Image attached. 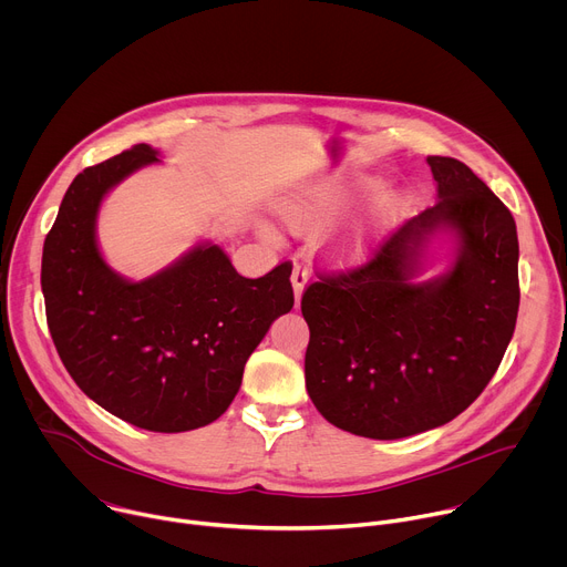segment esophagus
Wrapping results in <instances>:
<instances>
[{"label":"esophagus","mask_w":567,"mask_h":567,"mask_svg":"<svg viewBox=\"0 0 567 567\" xmlns=\"http://www.w3.org/2000/svg\"><path fill=\"white\" fill-rule=\"evenodd\" d=\"M307 280H309L307 269H302L300 265H296V267H293V271H291V285H293L296 302H300V296H302V291H305V287H307Z\"/></svg>","instance_id":"1"}]
</instances>
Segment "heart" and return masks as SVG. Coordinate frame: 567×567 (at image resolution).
I'll use <instances>...</instances> for the list:
<instances>
[{"label":"heart","mask_w":567,"mask_h":567,"mask_svg":"<svg viewBox=\"0 0 567 567\" xmlns=\"http://www.w3.org/2000/svg\"><path fill=\"white\" fill-rule=\"evenodd\" d=\"M377 188V179L350 177V175H326L300 184L293 193H289L282 204V217L296 233H313L330 224L334 217L346 213L357 199L370 195ZM409 199L403 193H388L377 202L370 221H365L348 241L339 249L341 258L357 260L365 254L368 239L385 224L396 219L406 210Z\"/></svg>","instance_id":"heart-1"}]
</instances>
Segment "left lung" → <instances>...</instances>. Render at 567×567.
Returning <instances> with one entry per match:
<instances>
[{"label": "left lung", "instance_id": "left-lung-1", "mask_svg": "<svg viewBox=\"0 0 567 567\" xmlns=\"http://www.w3.org/2000/svg\"><path fill=\"white\" fill-rule=\"evenodd\" d=\"M437 204L394 230L368 262L318 274L300 300L305 385L337 429L399 440L455 420L496 374L514 337L518 235L509 208L451 156H429ZM451 227L444 276L415 284L430 235Z\"/></svg>", "mask_w": 567, "mask_h": 567}]
</instances>
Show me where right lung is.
<instances>
[{"label":"right lung","instance_id":"obj_1","mask_svg":"<svg viewBox=\"0 0 567 567\" xmlns=\"http://www.w3.org/2000/svg\"><path fill=\"white\" fill-rule=\"evenodd\" d=\"M145 143L80 173L44 239L42 293L55 350L90 399L118 420L182 433L235 399L247 359L293 307L291 265L239 276L217 245H199L141 282L107 267L96 241L103 197L143 166Z\"/></svg>","mask_w":567,"mask_h":567}]
</instances>
